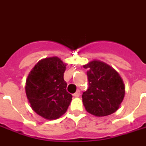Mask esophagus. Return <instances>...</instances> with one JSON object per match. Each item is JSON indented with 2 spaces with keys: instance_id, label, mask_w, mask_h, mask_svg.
I'll use <instances>...</instances> for the list:
<instances>
[{
  "instance_id": "obj_1",
  "label": "esophagus",
  "mask_w": 146,
  "mask_h": 146,
  "mask_svg": "<svg viewBox=\"0 0 146 146\" xmlns=\"http://www.w3.org/2000/svg\"><path fill=\"white\" fill-rule=\"evenodd\" d=\"M80 90H77V91L75 93L73 94V97H75V98H78L79 96H80Z\"/></svg>"
}]
</instances>
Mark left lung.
<instances>
[{
    "label": "left lung",
    "instance_id": "obj_1",
    "mask_svg": "<svg viewBox=\"0 0 146 146\" xmlns=\"http://www.w3.org/2000/svg\"><path fill=\"white\" fill-rule=\"evenodd\" d=\"M88 69L89 88L82 96L87 112L104 117L117 111L125 96V86L117 71L109 64L93 60L83 66Z\"/></svg>",
    "mask_w": 146,
    "mask_h": 146
}]
</instances>
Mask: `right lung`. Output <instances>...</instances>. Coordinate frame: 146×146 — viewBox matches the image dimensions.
Returning a JSON list of instances; mask_svg holds the SVG:
<instances>
[{
	"mask_svg": "<svg viewBox=\"0 0 146 146\" xmlns=\"http://www.w3.org/2000/svg\"><path fill=\"white\" fill-rule=\"evenodd\" d=\"M66 64L58 57L38 62L29 73L26 94L33 111L46 120H56L66 113L72 100L66 92L64 73Z\"/></svg>",
	"mask_w": 146,
	"mask_h": 146,
	"instance_id": "1",
	"label": "right lung"
}]
</instances>
